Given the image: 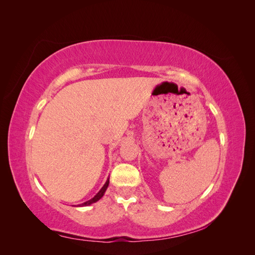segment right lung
Wrapping results in <instances>:
<instances>
[{"label":"right lung","instance_id":"obj_1","mask_svg":"<svg viewBox=\"0 0 255 255\" xmlns=\"http://www.w3.org/2000/svg\"><path fill=\"white\" fill-rule=\"evenodd\" d=\"M109 184H110V179H107L106 183L104 184V186H103L101 189H100V191L98 192V194H97L94 198L90 199V200H88V201H86V202L82 203V204H79L78 206H88V205H90V204H92V203H96L97 201H99V200L101 199V198L104 196V194H105V191H106L107 187H109Z\"/></svg>","mask_w":255,"mask_h":255}]
</instances>
